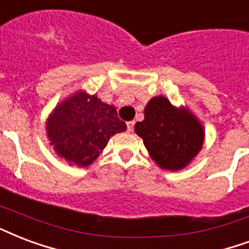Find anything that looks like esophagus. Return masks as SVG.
I'll return each instance as SVG.
<instances>
[{"instance_id":"esophagus-1","label":"esophagus","mask_w":249,"mask_h":249,"mask_svg":"<svg viewBox=\"0 0 249 249\" xmlns=\"http://www.w3.org/2000/svg\"><path fill=\"white\" fill-rule=\"evenodd\" d=\"M126 126H128V132H133V128H134V121H128V123H126Z\"/></svg>"}]
</instances>
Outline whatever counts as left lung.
I'll list each match as a JSON object with an SVG mask.
<instances>
[{"mask_svg":"<svg viewBox=\"0 0 249 249\" xmlns=\"http://www.w3.org/2000/svg\"><path fill=\"white\" fill-rule=\"evenodd\" d=\"M134 130L150 157L163 170L179 171L191 163L204 143V126L192 112L176 108L164 96H154L145 107V119Z\"/></svg>","mask_w":249,"mask_h":249,"instance_id":"obj_1","label":"left lung"}]
</instances>
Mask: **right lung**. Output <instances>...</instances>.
Here are the masks:
<instances>
[{"mask_svg": "<svg viewBox=\"0 0 249 249\" xmlns=\"http://www.w3.org/2000/svg\"><path fill=\"white\" fill-rule=\"evenodd\" d=\"M45 129L58 157L86 167L99 157L112 136L126 130V125L113 106L78 91L57 104Z\"/></svg>", "mask_w": 249, "mask_h": 249, "instance_id": "right-lung-1", "label": "right lung"}]
</instances>
